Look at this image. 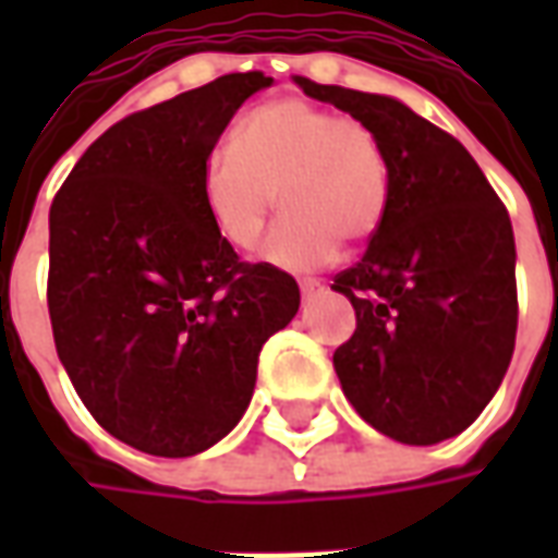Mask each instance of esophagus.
<instances>
[{"instance_id":"obj_1","label":"esophagus","mask_w":558,"mask_h":558,"mask_svg":"<svg viewBox=\"0 0 558 558\" xmlns=\"http://www.w3.org/2000/svg\"><path fill=\"white\" fill-rule=\"evenodd\" d=\"M323 290H326V283H323V280H316V278H304L302 280V295H304V299H314V295H319Z\"/></svg>"}]
</instances>
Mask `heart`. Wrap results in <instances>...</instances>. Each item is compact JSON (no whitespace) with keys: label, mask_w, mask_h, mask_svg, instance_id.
<instances>
[{"label":"heart","mask_w":558,"mask_h":558,"mask_svg":"<svg viewBox=\"0 0 558 558\" xmlns=\"http://www.w3.org/2000/svg\"><path fill=\"white\" fill-rule=\"evenodd\" d=\"M199 191L215 230L232 247H254L275 194L283 218L259 256L283 271H314L338 256L340 239L364 242L386 218L388 160L371 128L302 101L254 107L203 160Z\"/></svg>","instance_id":"obj_1"}]
</instances>
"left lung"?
Returning a JSON list of instances; mask_svg holds the SVG:
<instances>
[{
  "instance_id": "8db88e82",
  "label": "left lung",
  "mask_w": 558,
  "mask_h": 558,
  "mask_svg": "<svg viewBox=\"0 0 558 558\" xmlns=\"http://www.w3.org/2000/svg\"><path fill=\"white\" fill-rule=\"evenodd\" d=\"M295 83L371 128L391 175L362 263L331 283L355 307V335L335 350L343 395L398 442L451 439L490 403L514 352L511 218L466 148L407 104Z\"/></svg>"
}]
</instances>
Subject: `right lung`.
I'll use <instances>...</instances> for the list:
<instances>
[{
  "label": "right lung",
  "mask_w": 558,
  "mask_h": 558,
  "mask_svg": "<svg viewBox=\"0 0 558 558\" xmlns=\"http://www.w3.org/2000/svg\"><path fill=\"white\" fill-rule=\"evenodd\" d=\"M268 86L227 74L116 122L50 206L59 362L92 418L146 454L220 442L251 403L263 343L302 302L292 275L239 259L199 191L223 128Z\"/></svg>",
  "instance_id": "right-lung-1"
}]
</instances>
